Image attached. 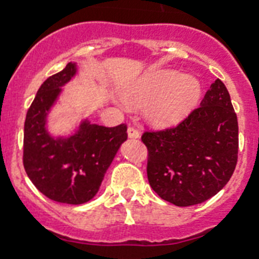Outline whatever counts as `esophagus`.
I'll return each instance as SVG.
<instances>
[{"instance_id":"obj_1","label":"esophagus","mask_w":259,"mask_h":259,"mask_svg":"<svg viewBox=\"0 0 259 259\" xmlns=\"http://www.w3.org/2000/svg\"><path fill=\"white\" fill-rule=\"evenodd\" d=\"M127 137H129V138H138V137H140V132H138L136 127H133V126H129V127H127Z\"/></svg>"}]
</instances>
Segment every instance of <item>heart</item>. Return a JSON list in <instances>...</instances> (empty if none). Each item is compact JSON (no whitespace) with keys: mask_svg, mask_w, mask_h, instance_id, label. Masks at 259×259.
<instances>
[{"mask_svg":"<svg viewBox=\"0 0 259 259\" xmlns=\"http://www.w3.org/2000/svg\"><path fill=\"white\" fill-rule=\"evenodd\" d=\"M200 97L201 84L195 76L165 68L146 72L125 94L129 105L145 106L146 119L156 126H170L184 119Z\"/></svg>","mask_w":259,"mask_h":259,"instance_id":"heart-1","label":"heart"}]
</instances>
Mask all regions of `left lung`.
Instances as JSON below:
<instances>
[{"label": "left lung", "mask_w": 259, "mask_h": 259, "mask_svg": "<svg viewBox=\"0 0 259 259\" xmlns=\"http://www.w3.org/2000/svg\"><path fill=\"white\" fill-rule=\"evenodd\" d=\"M148 180L164 200L179 207L217 195L238 160V119L230 94L217 79L200 106L176 127L146 132Z\"/></svg>", "instance_id": "obj_1"}]
</instances>
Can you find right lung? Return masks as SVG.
<instances>
[{"label":"right lung","instance_id":"add662e5","mask_svg":"<svg viewBox=\"0 0 259 259\" xmlns=\"http://www.w3.org/2000/svg\"><path fill=\"white\" fill-rule=\"evenodd\" d=\"M78 74L76 63L42 83L26 113L24 125V168L34 187L48 199L83 204L93 199L118 149L127 140L126 125L115 127L80 121L70 136H54L48 115L63 87Z\"/></svg>","mask_w":259,"mask_h":259}]
</instances>
